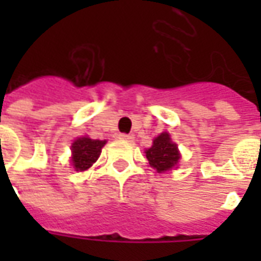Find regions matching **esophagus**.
Wrapping results in <instances>:
<instances>
[{"instance_id": "obj_1", "label": "esophagus", "mask_w": 261, "mask_h": 261, "mask_svg": "<svg viewBox=\"0 0 261 261\" xmlns=\"http://www.w3.org/2000/svg\"><path fill=\"white\" fill-rule=\"evenodd\" d=\"M119 138L120 140H133L134 137H133V134H120Z\"/></svg>"}]
</instances>
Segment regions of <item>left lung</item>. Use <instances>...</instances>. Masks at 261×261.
Returning <instances> with one entry per match:
<instances>
[{"label":"left lung","instance_id":"left-lung-1","mask_svg":"<svg viewBox=\"0 0 261 261\" xmlns=\"http://www.w3.org/2000/svg\"><path fill=\"white\" fill-rule=\"evenodd\" d=\"M145 155L149 165L159 173L175 168L180 159L177 147L175 142H172L168 133H162L161 136L156 137L153 140L152 147L145 151Z\"/></svg>","mask_w":261,"mask_h":261}]
</instances>
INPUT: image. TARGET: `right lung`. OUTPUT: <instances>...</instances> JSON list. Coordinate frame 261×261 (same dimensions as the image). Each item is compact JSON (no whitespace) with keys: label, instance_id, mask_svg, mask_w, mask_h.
Here are the masks:
<instances>
[{"label":"right lung","instance_id":"1","mask_svg":"<svg viewBox=\"0 0 261 261\" xmlns=\"http://www.w3.org/2000/svg\"><path fill=\"white\" fill-rule=\"evenodd\" d=\"M105 144L106 141L92 140L89 137H81L75 140L71 145V151H72L71 162L75 169L86 170L88 168H91L92 164H95L99 158Z\"/></svg>","mask_w":261,"mask_h":261}]
</instances>
